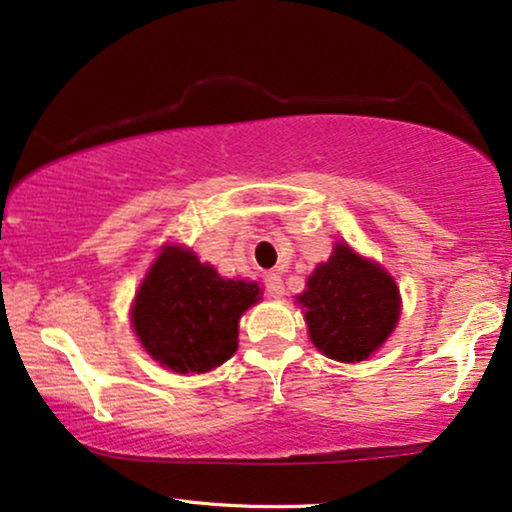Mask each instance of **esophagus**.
I'll list each match as a JSON object with an SVG mask.
<instances>
[{
	"label": "esophagus",
	"instance_id": "34e87169",
	"mask_svg": "<svg viewBox=\"0 0 512 512\" xmlns=\"http://www.w3.org/2000/svg\"><path fill=\"white\" fill-rule=\"evenodd\" d=\"M264 288H267V295L271 299H281L285 295L283 278L278 276V274H267V276H264Z\"/></svg>",
	"mask_w": 512,
	"mask_h": 512
}]
</instances>
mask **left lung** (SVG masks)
Masks as SVG:
<instances>
[{
    "mask_svg": "<svg viewBox=\"0 0 512 512\" xmlns=\"http://www.w3.org/2000/svg\"><path fill=\"white\" fill-rule=\"evenodd\" d=\"M311 342L327 358L353 363L370 358L400 316V292L384 269L337 243L297 297Z\"/></svg>",
    "mask_w": 512,
    "mask_h": 512,
    "instance_id": "8db88e82",
    "label": "left lung"
}]
</instances>
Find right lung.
I'll return each mask as SVG.
<instances>
[{
  "label": "right lung",
  "mask_w": 512,
  "mask_h": 512,
  "mask_svg": "<svg viewBox=\"0 0 512 512\" xmlns=\"http://www.w3.org/2000/svg\"><path fill=\"white\" fill-rule=\"evenodd\" d=\"M257 299V283L222 278L192 250L166 245L135 295V335L173 372H208L234 356L238 318Z\"/></svg>",
  "instance_id": "right-lung-1"
}]
</instances>
